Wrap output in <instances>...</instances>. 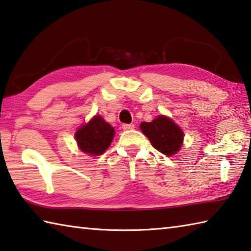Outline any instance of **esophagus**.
I'll return each mask as SVG.
<instances>
[{"mask_svg": "<svg viewBox=\"0 0 251 251\" xmlns=\"http://www.w3.org/2000/svg\"><path fill=\"white\" fill-rule=\"evenodd\" d=\"M122 128L124 130H130V129L135 128V125L134 124H124L122 126Z\"/></svg>", "mask_w": 251, "mask_h": 251, "instance_id": "34e87169", "label": "esophagus"}]
</instances>
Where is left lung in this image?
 Here are the masks:
<instances>
[{
    "label": "left lung",
    "instance_id": "1",
    "mask_svg": "<svg viewBox=\"0 0 251 251\" xmlns=\"http://www.w3.org/2000/svg\"><path fill=\"white\" fill-rule=\"evenodd\" d=\"M140 129L161 153L173 155L183 145L184 132L170 117L160 115L150 123L142 122Z\"/></svg>",
    "mask_w": 251,
    "mask_h": 251
}]
</instances>
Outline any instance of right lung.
Wrapping results in <instances>:
<instances>
[{
  "label": "right lung",
  "instance_id": "right-lung-1",
  "mask_svg": "<svg viewBox=\"0 0 251 251\" xmlns=\"http://www.w3.org/2000/svg\"><path fill=\"white\" fill-rule=\"evenodd\" d=\"M114 132L109 123L100 115H96L75 132V139L82 152L89 155H100L110 147Z\"/></svg>",
  "mask_w": 251,
  "mask_h": 251
}]
</instances>
